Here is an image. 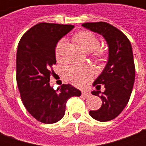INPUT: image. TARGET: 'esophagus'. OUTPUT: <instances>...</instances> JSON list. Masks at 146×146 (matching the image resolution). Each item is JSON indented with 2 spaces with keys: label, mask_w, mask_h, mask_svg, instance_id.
Segmentation results:
<instances>
[{
  "label": "esophagus",
  "mask_w": 146,
  "mask_h": 146,
  "mask_svg": "<svg viewBox=\"0 0 146 146\" xmlns=\"http://www.w3.org/2000/svg\"><path fill=\"white\" fill-rule=\"evenodd\" d=\"M82 96H84V98H88L89 96H90V93L88 92L84 91V92H82Z\"/></svg>",
  "instance_id": "esophagus-1"
}]
</instances>
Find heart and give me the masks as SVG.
<instances>
[{
    "label": "heart",
    "instance_id": "1",
    "mask_svg": "<svg viewBox=\"0 0 146 146\" xmlns=\"http://www.w3.org/2000/svg\"><path fill=\"white\" fill-rule=\"evenodd\" d=\"M75 40L82 49L86 52H93L94 55L99 59H103L106 57V52L98 48L100 44L99 40L95 34L88 30H84L76 33L73 36ZM66 40L62 39L58 42L55 47V57L57 60L62 61L64 58V48ZM93 73L92 70L85 66L73 65L68 66L65 70V76L70 82L76 86L85 84L90 78H92Z\"/></svg>",
    "mask_w": 146,
    "mask_h": 146
}]
</instances>
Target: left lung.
<instances>
[{
  "label": "left lung",
  "instance_id": "obj_1",
  "mask_svg": "<svg viewBox=\"0 0 146 146\" xmlns=\"http://www.w3.org/2000/svg\"><path fill=\"white\" fill-rule=\"evenodd\" d=\"M82 26L102 35L109 47L107 64L93 83L97 90L101 87L99 84L105 85L106 89L101 96L100 91L92 92L101 98L102 104L99 110L89 112L92 118L106 122L116 118L122 112L131 95L135 77L131 44L120 30L107 23H86Z\"/></svg>",
  "mask_w": 146,
  "mask_h": 146
}]
</instances>
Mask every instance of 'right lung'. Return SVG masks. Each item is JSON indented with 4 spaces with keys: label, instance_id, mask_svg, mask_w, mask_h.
<instances>
[{
    "label": "right lung",
    "instance_id": "1",
    "mask_svg": "<svg viewBox=\"0 0 146 146\" xmlns=\"http://www.w3.org/2000/svg\"><path fill=\"white\" fill-rule=\"evenodd\" d=\"M73 27L40 23L24 33L18 45L16 80L21 98L27 111L44 123L60 120L65 115L67 100L81 95L70 84L54 90L49 84L54 73L51 68L56 63V44Z\"/></svg>",
    "mask_w": 146,
    "mask_h": 146
}]
</instances>
